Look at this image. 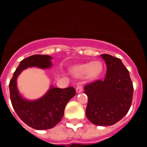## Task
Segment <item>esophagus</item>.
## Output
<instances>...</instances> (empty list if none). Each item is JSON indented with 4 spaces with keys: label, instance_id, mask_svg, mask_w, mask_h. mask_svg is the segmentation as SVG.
I'll return each instance as SVG.
<instances>
[{
    "label": "esophagus",
    "instance_id": "esophagus-1",
    "mask_svg": "<svg viewBox=\"0 0 147 147\" xmlns=\"http://www.w3.org/2000/svg\"><path fill=\"white\" fill-rule=\"evenodd\" d=\"M82 92V85L79 83L78 85H77V87H76V92L77 93H80V92Z\"/></svg>",
    "mask_w": 147,
    "mask_h": 147
}]
</instances>
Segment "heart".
I'll return each mask as SVG.
<instances>
[{
  "mask_svg": "<svg viewBox=\"0 0 147 147\" xmlns=\"http://www.w3.org/2000/svg\"><path fill=\"white\" fill-rule=\"evenodd\" d=\"M102 71V64L100 62L94 61L90 63L78 65L71 69V73L77 77L85 76L88 78H94Z\"/></svg>",
  "mask_w": 147,
  "mask_h": 147,
  "instance_id": "b5f03b06",
  "label": "heart"
}]
</instances>
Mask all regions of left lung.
I'll return each instance as SVG.
<instances>
[{
	"label": "left lung",
	"mask_w": 147,
	"mask_h": 147,
	"mask_svg": "<svg viewBox=\"0 0 147 147\" xmlns=\"http://www.w3.org/2000/svg\"><path fill=\"white\" fill-rule=\"evenodd\" d=\"M100 55L107 65V73L103 80H95L84 88L88 96L86 116L95 125L110 126L128 112L134 87L129 71L120 59L108 54Z\"/></svg>",
	"instance_id": "obj_1"
}]
</instances>
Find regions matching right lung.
<instances>
[{
  "label": "right lung",
  "instance_id": "obj_1",
  "mask_svg": "<svg viewBox=\"0 0 147 147\" xmlns=\"http://www.w3.org/2000/svg\"><path fill=\"white\" fill-rule=\"evenodd\" d=\"M52 57L48 55H33L24 59L20 63L10 81V95L13 109L20 118L30 127L47 130L59 123L64 115L65 107L76 95L73 87L59 88L51 87L42 98L36 100H27L21 98L17 88V78L28 67L47 69L52 65Z\"/></svg>",
  "mask_w": 147,
  "mask_h": 147
}]
</instances>
